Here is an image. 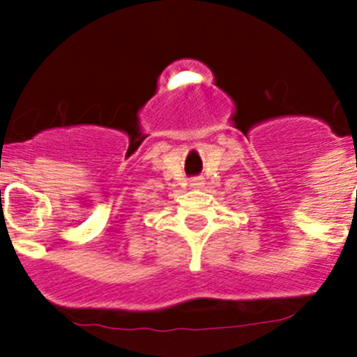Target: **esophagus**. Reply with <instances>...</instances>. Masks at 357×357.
Listing matches in <instances>:
<instances>
[{
  "label": "esophagus",
  "instance_id": "34e87169",
  "mask_svg": "<svg viewBox=\"0 0 357 357\" xmlns=\"http://www.w3.org/2000/svg\"><path fill=\"white\" fill-rule=\"evenodd\" d=\"M191 185L193 188H202L204 185V178L202 176H195V178H191Z\"/></svg>",
  "mask_w": 357,
  "mask_h": 357
}]
</instances>
